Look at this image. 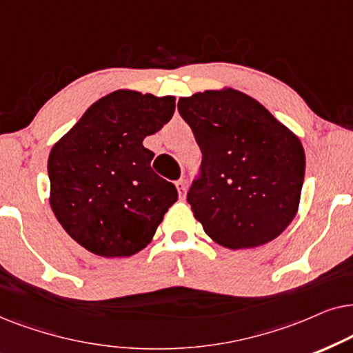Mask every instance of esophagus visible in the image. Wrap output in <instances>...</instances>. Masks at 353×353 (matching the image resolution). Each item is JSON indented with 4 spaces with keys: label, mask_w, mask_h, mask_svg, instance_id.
Returning a JSON list of instances; mask_svg holds the SVG:
<instances>
[{
    "label": "esophagus",
    "mask_w": 353,
    "mask_h": 353,
    "mask_svg": "<svg viewBox=\"0 0 353 353\" xmlns=\"http://www.w3.org/2000/svg\"><path fill=\"white\" fill-rule=\"evenodd\" d=\"M176 189H177V194H179L181 199H184L185 196V192H187V187H185V181H177L176 182Z\"/></svg>",
    "instance_id": "34e87169"
}]
</instances>
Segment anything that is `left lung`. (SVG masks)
Returning a JSON list of instances; mask_svg holds the SVG:
<instances>
[{
    "label": "left lung",
    "mask_w": 353,
    "mask_h": 353,
    "mask_svg": "<svg viewBox=\"0 0 353 353\" xmlns=\"http://www.w3.org/2000/svg\"><path fill=\"white\" fill-rule=\"evenodd\" d=\"M177 108L203 154L187 194L203 231L231 250L274 241L300 203L305 152L297 135L234 88L181 98Z\"/></svg>",
    "instance_id": "8db88e82"
}]
</instances>
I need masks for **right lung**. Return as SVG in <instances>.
I'll list each match as a JSON object with an SVG mask.
<instances>
[{"mask_svg":"<svg viewBox=\"0 0 353 353\" xmlns=\"http://www.w3.org/2000/svg\"><path fill=\"white\" fill-rule=\"evenodd\" d=\"M176 98L116 90L93 103L51 148L50 205L95 255L130 256L152 242L177 190L152 169L147 135L169 122Z\"/></svg>","mask_w":353,"mask_h":353,"instance_id":"add662e5","label":"right lung"}]
</instances>
